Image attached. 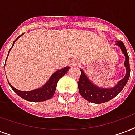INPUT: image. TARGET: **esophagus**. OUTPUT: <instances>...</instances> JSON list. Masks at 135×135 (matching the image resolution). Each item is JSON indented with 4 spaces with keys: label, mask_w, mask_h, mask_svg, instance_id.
Instances as JSON below:
<instances>
[{
    "label": "esophagus",
    "mask_w": 135,
    "mask_h": 135,
    "mask_svg": "<svg viewBox=\"0 0 135 135\" xmlns=\"http://www.w3.org/2000/svg\"><path fill=\"white\" fill-rule=\"evenodd\" d=\"M78 60H76V59H74V60H72L71 62H70V65L71 66H76V65H78Z\"/></svg>",
    "instance_id": "1"
}]
</instances>
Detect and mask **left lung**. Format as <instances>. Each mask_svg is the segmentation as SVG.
Wrapping results in <instances>:
<instances>
[{
    "instance_id": "left-lung-1",
    "label": "left lung",
    "mask_w": 135,
    "mask_h": 135,
    "mask_svg": "<svg viewBox=\"0 0 135 135\" xmlns=\"http://www.w3.org/2000/svg\"><path fill=\"white\" fill-rule=\"evenodd\" d=\"M115 45L120 47V48L121 49L122 52L125 55L126 60L124 62V66H126V76L122 80L118 83L116 85L109 88H103L97 86L96 85H94L89 80V78L85 75L84 71L82 69H80L81 74L78 83L79 93L85 99H86L90 102L101 104L111 100V99L117 96L121 92L126 83H128V80H129L130 76V63H129L130 60H129V56L127 50L122 41H117Z\"/></svg>"
}]
</instances>
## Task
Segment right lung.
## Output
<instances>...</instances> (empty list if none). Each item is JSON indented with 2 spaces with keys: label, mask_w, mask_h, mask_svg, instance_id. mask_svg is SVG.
Segmentation results:
<instances>
[{
  "label": "right lung",
  "mask_w": 135,
  "mask_h": 135,
  "mask_svg": "<svg viewBox=\"0 0 135 135\" xmlns=\"http://www.w3.org/2000/svg\"><path fill=\"white\" fill-rule=\"evenodd\" d=\"M21 36H18L17 38L14 41L12 46L11 47V48H9L8 55H9V52L11 50L12 47H13L15 42ZM8 55H7V56H8ZM7 57L6 58V60H7ZM6 60H5V61H6ZM69 67L66 66V67L58 70V71L55 72L51 76L50 78H49L48 81L43 86H42L38 89L31 90V91H26V92L25 91H20V90H17V89L15 88L12 85H11V84L9 82H8V83H9V86L11 87V88L12 89L14 92L17 93L19 96L21 97L22 98H23L25 100L29 101V102H43V101H46L49 99H50L54 95L56 88H57V84L58 80L62 76H64V74H66V72L69 71Z\"/></svg>",
  "instance_id": "obj_1"
}]
</instances>
